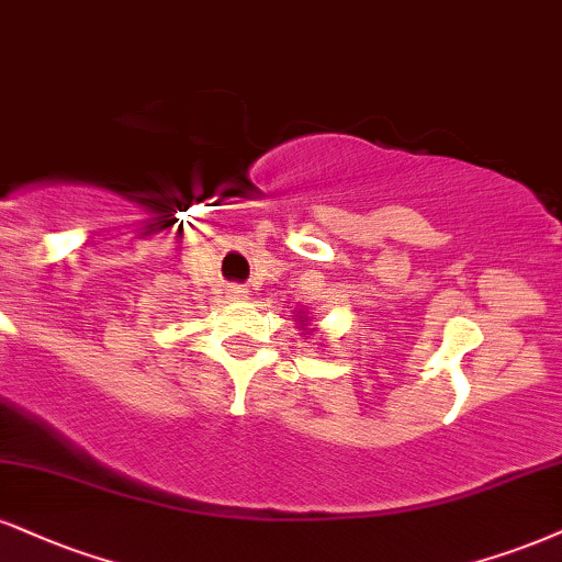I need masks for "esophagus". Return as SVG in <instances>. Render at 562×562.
<instances>
[{
	"label": "esophagus",
	"mask_w": 562,
	"mask_h": 562,
	"mask_svg": "<svg viewBox=\"0 0 562 562\" xmlns=\"http://www.w3.org/2000/svg\"><path fill=\"white\" fill-rule=\"evenodd\" d=\"M248 295H251V290H248L246 285L229 288V301H248Z\"/></svg>",
	"instance_id": "esophagus-1"
}]
</instances>
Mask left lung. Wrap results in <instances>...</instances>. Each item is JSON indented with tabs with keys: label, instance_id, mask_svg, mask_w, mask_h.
Masks as SVG:
<instances>
[{
	"label": "left lung",
	"instance_id": "obj_1",
	"mask_svg": "<svg viewBox=\"0 0 562 562\" xmlns=\"http://www.w3.org/2000/svg\"><path fill=\"white\" fill-rule=\"evenodd\" d=\"M295 322H299V327H303V335H306V333L311 335V333H314V329H316V327H314V329L308 327L311 319H308V314H306V311H299V316H295Z\"/></svg>",
	"mask_w": 562,
	"mask_h": 562
}]
</instances>
